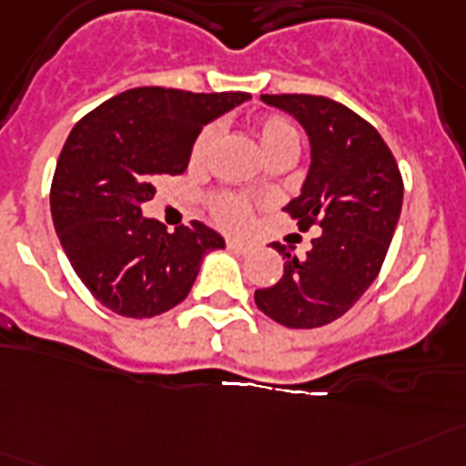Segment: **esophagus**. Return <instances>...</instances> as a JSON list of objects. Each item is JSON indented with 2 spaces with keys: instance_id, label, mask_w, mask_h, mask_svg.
Here are the masks:
<instances>
[{
  "instance_id": "34e87169",
  "label": "esophagus",
  "mask_w": 466,
  "mask_h": 466,
  "mask_svg": "<svg viewBox=\"0 0 466 466\" xmlns=\"http://www.w3.org/2000/svg\"><path fill=\"white\" fill-rule=\"evenodd\" d=\"M226 248H228L230 252H238V255H248L249 249H252V245H249V242L236 240V238H228V240H226Z\"/></svg>"
}]
</instances>
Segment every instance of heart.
I'll use <instances>...</instances> for the list:
<instances>
[{"label": "heart", "instance_id": "heart-1", "mask_svg": "<svg viewBox=\"0 0 466 466\" xmlns=\"http://www.w3.org/2000/svg\"><path fill=\"white\" fill-rule=\"evenodd\" d=\"M255 136L259 140L264 155H298L299 149V133L293 123L276 114L261 116L255 121ZM217 142V128L207 126L198 133L195 142L190 147V167L199 168L205 167V161L209 159L211 147ZM211 218L218 226H224L228 230H240L249 224V202L238 192H218L209 202Z\"/></svg>", "mask_w": 466, "mask_h": 466}]
</instances>
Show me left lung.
<instances>
[{
	"label": "left lung",
	"mask_w": 466,
	"mask_h": 466,
	"mask_svg": "<svg viewBox=\"0 0 466 466\" xmlns=\"http://www.w3.org/2000/svg\"><path fill=\"white\" fill-rule=\"evenodd\" d=\"M261 99L293 114L309 136V176L283 211L299 230L321 233L302 259L274 242L286 259L283 279L255 290V302L276 324L319 329L343 317L379 276L402 209V176L379 130L345 104L317 95Z\"/></svg>",
	"instance_id": "obj_1"
}]
</instances>
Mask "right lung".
I'll use <instances>...</instances> for the list:
<instances>
[{
  "label": "right lung",
  "instance_id": "add662e5",
  "mask_svg": "<svg viewBox=\"0 0 466 466\" xmlns=\"http://www.w3.org/2000/svg\"><path fill=\"white\" fill-rule=\"evenodd\" d=\"M248 92L136 87L106 99L73 126L49 190L54 228L92 298L121 317L149 319L180 305L202 257L224 238L202 221L168 233L140 217L161 176L187 168L205 123Z\"/></svg>",
  "mask_w": 466,
  "mask_h": 466
}]
</instances>
